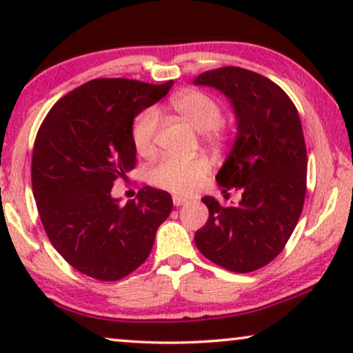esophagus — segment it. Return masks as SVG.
<instances>
[{
	"mask_svg": "<svg viewBox=\"0 0 353 353\" xmlns=\"http://www.w3.org/2000/svg\"><path fill=\"white\" fill-rule=\"evenodd\" d=\"M186 202H188V201L185 199V197H181V196H173V205H175V207L185 205Z\"/></svg>",
	"mask_w": 353,
	"mask_h": 353,
	"instance_id": "1",
	"label": "esophagus"
}]
</instances>
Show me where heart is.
I'll return each mask as SVG.
<instances>
[{
	"mask_svg": "<svg viewBox=\"0 0 353 353\" xmlns=\"http://www.w3.org/2000/svg\"><path fill=\"white\" fill-rule=\"evenodd\" d=\"M175 112L181 115L188 123L199 132H204L209 138L223 134L225 127L221 123V105L214 96L201 90H186L175 94L170 101ZM159 115L156 109H144L134 119L132 127V141L138 154L152 152L156 141ZM210 170V163L205 157L197 156L192 159L162 157L149 168V181L162 190L190 194L201 185Z\"/></svg>",
	"mask_w": 353,
	"mask_h": 353,
	"instance_id": "1",
	"label": "heart"
}]
</instances>
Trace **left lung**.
Segmentation results:
<instances>
[{
  "label": "left lung",
  "mask_w": 353,
  "mask_h": 353,
  "mask_svg": "<svg viewBox=\"0 0 353 353\" xmlns=\"http://www.w3.org/2000/svg\"><path fill=\"white\" fill-rule=\"evenodd\" d=\"M220 90L234 109L238 133L215 180L241 190L239 205L202 202L209 220L197 230L201 254L234 273H249L281 252L302 214L307 191V149L291 98L267 77L241 67H220L194 79Z\"/></svg>",
  "instance_id": "left-lung-1"
}]
</instances>
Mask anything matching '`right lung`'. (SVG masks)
<instances>
[{"mask_svg":"<svg viewBox=\"0 0 353 353\" xmlns=\"http://www.w3.org/2000/svg\"><path fill=\"white\" fill-rule=\"evenodd\" d=\"M173 81L94 79L52 105L35 138L32 188L43 228L67 263L99 281H117L148 255L170 215L167 191L144 186L122 205L114 181L134 168L133 119Z\"/></svg>","mask_w":353,"mask_h":353,"instance_id":"obj_1","label":"right lung"}]
</instances>
